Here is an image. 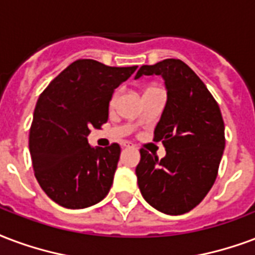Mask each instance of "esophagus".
Returning a JSON list of instances; mask_svg holds the SVG:
<instances>
[{"instance_id": "obj_1", "label": "esophagus", "mask_w": 255, "mask_h": 255, "mask_svg": "<svg viewBox=\"0 0 255 255\" xmlns=\"http://www.w3.org/2000/svg\"><path fill=\"white\" fill-rule=\"evenodd\" d=\"M129 146H131V143H129V142L122 143V147H129Z\"/></svg>"}]
</instances>
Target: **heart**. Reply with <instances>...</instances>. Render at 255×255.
<instances>
[{
	"instance_id": "b5f03b06",
	"label": "heart",
	"mask_w": 255,
	"mask_h": 255,
	"mask_svg": "<svg viewBox=\"0 0 255 255\" xmlns=\"http://www.w3.org/2000/svg\"><path fill=\"white\" fill-rule=\"evenodd\" d=\"M116 99H118V94L115 93V94H113L112 100H111V104H112V105H113V104H115V103H116Z\"/></svg>"
}]
</instances>
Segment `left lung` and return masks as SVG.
Segmentation results:
<instances>
[{
  "label": "left lung",
  "instance_id": "1",
  "mask_svg": "<svg viewBox=\"0 0 255 255\" xmlns=\"http://www.w3.org/2000/svg\"><path fill=\"white\" fill-rule=\"evenodd\" d=\"M142 75H161L167 100L154 129L166 155L140 150L136 166L137 185L143 199L166 215H182L201 203L214 185L224 146V123L220 108L204 82L180 59H165L142 66Z\"/></svg>",
  "mask_w": 255,
  "mask_h": 255
}]
</instances>
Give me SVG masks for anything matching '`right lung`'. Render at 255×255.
I'll use <instances>...</instances> for the list:
<instances>
[{
  "instance_id": "obj_1",
  "label": "right lung",
  "mask_w": 255,
  "mask_h": 255,
  "mask_svg": "<svg viewBox=\"0 0 255 255\" xmlns=\"http://www.w3.org/2000/svg\"><path fill=\"white\" fill-rule=\"evenodd\" d=\"M136 69L78 59L40 94L29 132V151L39 185L56 204L88 208L108 195L120 146L92 147L88 135L93 127L107 123L113 92Z\"/></svg>"
}]
</instances>
